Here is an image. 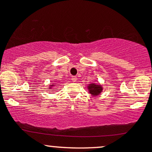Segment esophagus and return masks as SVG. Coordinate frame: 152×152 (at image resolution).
<instances>
[{"instance_id":"obj_1","label":"esophagus","mask_w":152,"mask_h":152,"mask_svg":"<svg viewBox=\"0 0 152 152\" xmlns=\"http://www.w3.org/2000/svg\"><path fill=\"white\" fill-rule=\"evenodd\" d=\"M71 80H72V81L76 82V80H77V77H76V76H73L72 77H71Z\"/></svg>"}]
</instances>
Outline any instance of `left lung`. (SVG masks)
<instances>
[{"label":"left lung","instance_id":"8db88e82","mask_svg":"<svg viewBox=\"0 0 152 152\" xmlns=\"http://www.w3.org/2000/svg\"><path fill=\"white\" fill-rule=\"evenodd\" d=\"M88 92L91 94L92 96H98L102 93L103 91L102 86L100 84H96V83H90L88 86Z\"/></svg>","mask_w":152,"mask_h":152}]
</instances>
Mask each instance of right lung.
I'll return each instance as SVG.
<instances>
[{
  "mask_svg": "<svg viewBox=\"0 0 152 152\" xmlns=\"http://www.w3.org/2000/svg\"><path fill=\"white\" fill-rule=\"evenodd\" d=\"M54 86H55V83H53V84L50 85V86H49V88H50V89H51V88H52V87Z\"/></svg>",
  "mask_w": 152,
  "mask_h": 152,
  "instance_id": "1",
  "label": "right lung"
}]
</instances>
